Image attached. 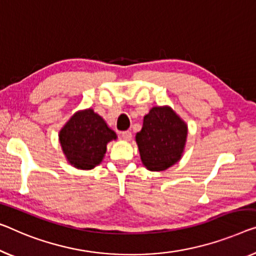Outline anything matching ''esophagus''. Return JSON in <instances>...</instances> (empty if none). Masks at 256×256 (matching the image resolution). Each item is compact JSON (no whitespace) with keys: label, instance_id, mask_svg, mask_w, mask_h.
<instances>
[{"label":"esophagus","instance_id":"obj_1","mask_svg":"<svg viewBox=\"0 0 256 256\" xmlns=\"http://www.w3.org/2000/svg\"><path fill=\"white\" fill-rule=\"evenodd\" d=\"M122 138H123L124 140H126V141H130V140L132 139V133L130 132V131L122 132Z\"/></svg>","mask_w":256,"mask_h":256}]
</instances>
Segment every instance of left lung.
I'll use <instances>...</instances> for the list:
<instances>
[{"instance_id":"1","label":"left lung","mask_w":256,"mask_h":256,"mask_svg":"<svg viewBox=\"0 0 256 256\" xmlns=\"http://www.w3.org/2000/svg\"><path fill=\"white\" fill-rule=\"evenodd\" d=\"M188 125L170 106H152L136 133L142 164L150 171H164L182 158Z\"/></svg>"}]
</instances>
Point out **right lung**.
I'll use <instances>...</instances> for the list:
<instances>
[{
  "instance_id": "1",
  "label": "right lung",
  "mask_w": 256,
  "mask_h": 256,
  "mask_svg": "<svg viewBox=\"0 0 256 256\" xmlns=\"http://www.w3.org/2000/svg\"><path fill=\"white\" fill-rule=\"evenodd\" d=\"M58 138L68 162L77 169L90 170L102 162L106 144L117 136L93 109H86L66 122Z\"/></svg>"
}]
</instances>
